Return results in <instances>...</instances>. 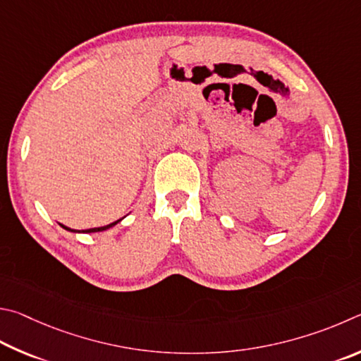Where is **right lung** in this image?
<instances>
[{"label": "right lung", "mask_w": 361, "mask_h": 361, "mask_svg": "<svg viewBox=\"0 0 361 361\" xmlns=\"http://www.w3.org/2000/svg\"><path fill=\"white\" fill-rule=\"evenodd\" d=\"M117 222H118V220H117ZM117 222H114V224H109V225H106V226H99V228H90V230H85V231H82V233H97V231H104V230H107V228H111V226H114V225H116ZM63 226V228H65V230H69V231H73L71 228H68V226H65V225H61Z\"/></svg>", "instance_id": "add662e5"}]
</instances>
